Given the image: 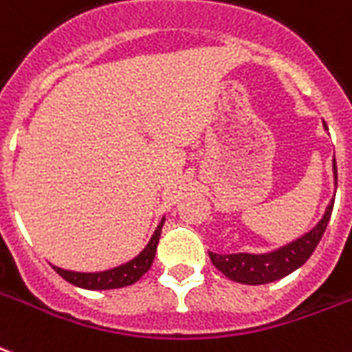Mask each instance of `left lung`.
Here are the masks:
<instances>
[{
  "instance_id": "1",
  "label": "left lung",
  "mask_w": 352,
  "mask_h": 352,
  "mask_svg": "<svg viewBox=\"0 0 352 352\" xmlns=\"http://www.w3.org/2000/svg\"><path fill=\"white\" fill-rule=\"evenodd\" d=\"M327 129V123H323ZM329 131V129H327ZM332 171H334V184L338 186V168L336 158L332 160ZM336 195V194H334ZM332 206L334 199L327 206L323 218L319 219V223L312 230H308L301 238L289 241L283 248L270 251V253H232V254H216L208 251L212 264L218 267L219 272L223 273L225 277L240 284H251V286H258V284L275 283L278 278L286 277L295 270H299L305 262H307L312 253L318 248L321 236L325 232L329 219H331Z\"/></svg>"
}]
</instances>
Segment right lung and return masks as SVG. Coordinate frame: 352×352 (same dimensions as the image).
Masks as SVG:
<instances>
[{
	"label": "right lung",
	"mask_w": 352,
	"mask_h": 352,
	"mask_svg": "<svg viewBox=\"0 0 352 352\" xmlns=\"http://www.w3.org/2000/svg\"><path fill=\"white\" fill-rule=\"evenodd\" d=\"M162 225H164V218L158 223V227L153 232L151 240L147 243L144 251L138 256H134L133 260H129L125 264L107 270V272H98V273H80V272H68L63 267L53 265V270L69 284L79 286L85 289H114V288H123V286H131L136 280H140L144 273L149 272V267L153 264L155 253H157L158 238L162 232Z\"/></svg>",
	"instance_id": "1"
}]
</instances>
